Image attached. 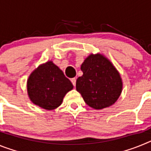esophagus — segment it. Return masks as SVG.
<instances>
[{"instance_id":"34e87169","label":"esophagus","mask_w":151,"mask_h":151,"mask_svg":"<svg viewBox=\"0 0 151 151\" xmlns=\"http://www.w3.org/2000/svg\"><path fill=\"white\" fill-rule=\"evenodd\" d=\"M71 82L73 83V86H76V78H71Z\"/></svg>"}]
</instances>
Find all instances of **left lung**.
Returning <instances> with one entry per match:
<instances>
[{"mask_svg":"<svg viewBox=\"0 0 151 151\" xmlns=\"http://www.w3.org/2000/svg\"><path fill=\"white\" fill-rule=\"evenodd\" d=\"M82 76L76 80V90L91 107L101 110L113 105L122 92L119 73L101 54H91L81 66Z\"/></svg>","mask_w":151,"mask_h":151,"instance_id":"obj_1","label":"left lung"}]
</instances>
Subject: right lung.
<instances>
[{
	"label": "right lung",
	"instance_id": "add662e5",
	"mask_svg": "<svg viewBox=\"0 0 151 151\" xmlns=\"http://www.w3.org/2000/svg\"><path fill=\"white\" fill-rule=\"evenodd\" d=\"M73 88V85L69 78L52 61L38 66L30 75L27 82L31 101L46 110L58 107L64 96Z\"/></svg>",
	"mask_w": 151,
	"mask_h": 151
}]
</instances>
